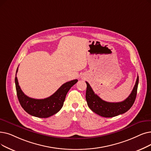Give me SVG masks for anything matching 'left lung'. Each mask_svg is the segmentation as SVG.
<instances>
[{"instance_id":"8db88e82","label":"left lung","mask_w":151,"mask_h":151,"mask_svg":"<svg viewBox=\"0 0 151 151\" xmlns=\"http://www.w3.org/2000/svg\"><path fill=\"white\" fill-rule=\"evenodd\" d=\"M86 83L87 84L86 99L88 107L97 115L103 117L110 118L125 113L132 107L137 94L139 77L137 76L132 93L125 100L120 102H109L103 101L94 93L89 84L86 81Z\"/></svg>"}]
</instances>
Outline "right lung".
<instances>
[{
  "label": "right lung",
  "instance_id": "1",
  "mask_svg": "<svg viewBox=\"0 0 151 151\" xmlns=\"http://www.w3.org/2000/svg\"><path fill=\"white\" fill-rule=\"evenodd\" d=\"M15 75V86L19 104L22 108L29 115L38 118H48L57 114L63 107L65 97L70 88L78 82V80H71L62 84L58 89L50 97L43 99H36L25 95L19 86Z\"/></svg>",
  "mask_w": 151,
  "mask_h": 151
}]
</instances>
